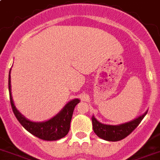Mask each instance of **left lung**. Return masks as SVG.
<instances>
[{
	"instance_id": "obj_1",
	"label": "left lung",
	"mask_w": 160,
	"mask_h": 160,
	"mask_svg": "<svg viewBox=\"0 0 160 160\" xmlns=\"http://www.w3.org/2000/svg\"><path fill=\"white\" fill-rule=\"evenodd\" d=\"M146 114L147 112L137 119L120 125H108V124H102L97 121L95 117H92L93 129L97 136L103 140L108 141H119L132 132L133 130H135V128L140 124Z\"/></svg>"
}]
</instances>
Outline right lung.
I'll use <instances>...</instances> for the list:
<instances>
[{
    "label": "right lung",
    "mask_w": 160,
    "mask_h": 160,
    "mask_svg": "<svg viewBox=\"0 0 160 160\" xmlns=\"http://www.w3.org/2000/svg\"><path fill=\"white\" fill-rule=\"evenodd\" d=\"M11 80L10 71L8 75V91H9L10 103L13 113L17 117V121L31 134L43 140H57L62 138L68 133L70 130V121L72 118L74 107L79 102L78 99H74L66 105L61 112L55 117L45 122L36 123L27 120L16 109L13 104L11 94Z\"/></svg>",
    "instance_id": "right-lung-1"
}]
</instances>
